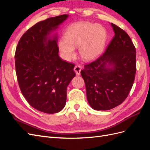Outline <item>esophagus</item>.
I'll return each mask as SVG.
<instances>
[{"label":"esophagus","instance_id":"esophagus-1","mask_svg":"<svg viewBox=\"0 0 150 150\" xmlns=\"http://www.w3.org/2000/svg\"><path fill=\"white\" fill-rule=\"evenodd\" d=\"M81 69H82V68H81V67L80 66H79V65L75 66V67H74V70L75 72H76V75H78V76H79V75H80Z\"/></svg>","mask_w":150,"mask_h":150}]
</instances>
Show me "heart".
Listing matches in <instances>:
<instances>
[{"label": "heart", "mask_w": 150, "mask_h": 150, "mask_svg": "<svg viewBox=\"0 0 150 150\" xmlns=\"http://www.w3.org/2000/svg\"><path fill=\"white\" fill-rule=\"evenodd\" d=\"M106 39V31L101 25L79 22L68 28L65 39H61L59 42V49L66 61L74 57V49L77 47H79L80 56L83 59L91 61L101 55Z\"/></svg>", "instance_id": "1"}]
</instances>
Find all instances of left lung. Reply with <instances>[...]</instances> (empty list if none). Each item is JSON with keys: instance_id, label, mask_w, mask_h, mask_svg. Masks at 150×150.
<instances>
[{"instance_id": "left-lung-1", "label": "left lung", "mask_w": 150, "mask_h": 150, "mask_svg": "<svg viewBox=\"0 0 150 150\" xmlns=\"http://www.w3.org/2000/svg\"><path fill=\"white\" fill-rule=\"evenodd\" d=\"M111 26L115 35L105 52L81 71L88 103L94 110H109L123 102L132 88L137 71V52L132 40L124 30L112 23Z\"/></svg>"}]
</instances>
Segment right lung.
Here are the masks:
<instances>
[{
  "label": "right lung",
  "instance_id": "obj_1",
  "mask_svg": "<svg viewBox=\"0 0 150 150\" xmlns=\"http://www.w3.org/2000/svg\"><path fill=\"white\" fill-rule=\"evenodd\" d=\"M68 17L38 22L21 38L15 53L16 71L22 94L31 106L54 114L65 106L67 87L76 76L74 64L59 56L56 36L48 38Z\"/></svg>",
  "mask_w": 150,
  "mask_h": 150
}]
</instances>
